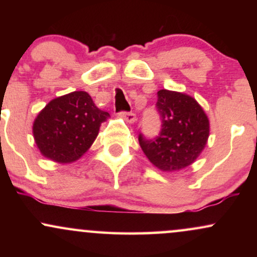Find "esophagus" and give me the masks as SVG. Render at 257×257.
<instances>
[{
	"instance_id": "esophagus-1",
	"label": "esophagus",
	"mask_w": 257,
	"mask_h": 257,
	"mask_svg": "<svg viewBox=\"0 0 257 257\" xmlns=\"http://www.w3.org/2000/svg\"><path fill=\"white\" fill-rule=\"evenodd\" d=\"M120 117L128 123H134L137 120V114L133 112H120Z\"/></svg>"
}]
</instances>
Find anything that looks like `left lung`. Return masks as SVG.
Returning a JSON list of instances; mask_svg holds the SVG:
<instances>
[{
	"instance_id": "left-lung-1",
	"label": "left lung",
	"mask_w": 257,
	"mask_h": 257,
	"mask_svg": "<svg viewBox=\"0 0 257 257\" xmlns=\"http://www.w3.org/2000/svg\"><path fill=\"white\" fill-rule=\"evenodd\" d=\"M157 96L162 129L152 140L140 134L139 144L153 166L163 172H178L191 166L204 150L209 119L202 106L187 94L161 89Z\"/></svg>"
}]
</instances>
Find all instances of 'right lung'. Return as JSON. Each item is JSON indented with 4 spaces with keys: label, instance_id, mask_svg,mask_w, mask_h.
I'll use <instances>...</instances> for the list:
<instances>
[{
    "label": "right lung",
    "instance_id": "right-lung-1",
    "mask_svg": "<svg viewBox=\"0 0 257 257\" xmlns=\"http://www.w3.org/2000/svg\"><path fill=\"white\" fill-rule=\"evenodd\" d=\"M108 117L87 91H72L46 105L35 119L32 133L44 157L61 164L72 163L89 150Z\"/></svg>",
    "mask_w": 257,
    "mask_h": 257
}]
</instances>
